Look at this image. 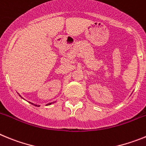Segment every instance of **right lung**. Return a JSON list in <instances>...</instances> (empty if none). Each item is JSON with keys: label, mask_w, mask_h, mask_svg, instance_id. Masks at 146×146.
Returning a JSON list of instances; mask_svg holds the SVG:
<instances>
[{"label": "right lung", "mask_w": 146, "mask_h": 146, "mask_svg": "<svg viewBox=\"0 0 146 146\" xmlns=\"http://www.w3.org/2000/svg\"><path fill=\"white\" fill-rule=\"evenodd\" d=\"M35 106H37V107H39V106H38V105H36V104H35Z\"/></svg>", "instance_id": "1"}]
</instances>
